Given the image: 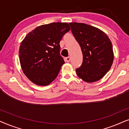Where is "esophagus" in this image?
I'll use <instances>...</instances> for the list:
<instances>
[{
	"label": "esophagus",
	"mask_w": 129,
	"mask_h": 129,
	"mask_svg": "<svg viewBox=\"0 0 129 129\" xmlns=\"http://www.w3.org/2000/svg\"><path fill=\"white\" fill-rule=\"evenodd\" d=\"M65 59H66V61H67V62H69L70 60V57H67Z\"/></svg>",
	"instance_id": "1"
}]
</instances>
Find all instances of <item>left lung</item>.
<instances>
[{
  "label": "left lung",
  "instance_id": "left-lung-1",
  "mask_svg": "<svg viewBox=\"0 0 129 129\" xmlns=\"http://www.w3.org/2000/svg\"><path fill=\"white\" fill-rule=\"evenodd\" d=\"M69 24L83 54L82 64L76 70L77 76L88 83L99 80L109 72L113 62L112 42L98 28L82 23Z\"/></svg>",
  "mask_w": 129,
  "mask_h": 129
}]
</instances>
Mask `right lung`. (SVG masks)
Returning a JSON list of instances; mask_svg holds the SVG:
<instances>
[{"instance_id":"1","label":"right lung","mask_w":129,"mask_h":129,"mask_svg":"<svg viewBox=\"0 0 129 129\" xmlns=\"http://www.w3.org/2000/svg\"><path fill=\"white\" fill-rule=\"evenodd\" d=\"M70 30L67 23L54 22L38 26L26 35L19 48L23 72L33 83L47 86L57 76L64 64L60 41Z\"/></svg>"}]
</instances>
